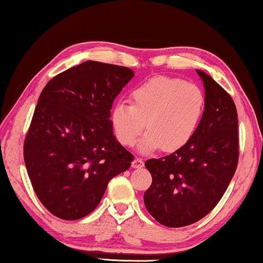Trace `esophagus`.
Instances as JSON below:
<instances>
[{"label": "esophagus", "mask_w": 263, "mask_h": 263, "mask_svg": "<svg viewBox=\"0 0 263 263\" xmlns=\"http://www.w3.org/2000/svg\"><path fill=\"white\" fill-rule=\"evenodd\" d=\"M132 167L133 168H142L144 167V161H142V160L139 158H136L132 162Z\"/></svg>", "instance_id": "obj_1"}]
</instances>
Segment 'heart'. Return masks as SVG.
<instances>
[{
	"label": "heart",
	"mask_w": 263,
	"mask_h": 263,
	"mask_svg": "<svg viewBox=\"0 0 263 263\" xmlns=\"http://www.w3.org/2000/svg\"><path fill=\"white\" fill-rule=\"evenodd\" d=\"M130 99L131 104H115L111 125L124 146L135 145L146 126L148 131L139 142L141 153L183 148L193 139L203 116V91L181 79L152 78L133 88Z\"/></svg>",
	"instance_id": "1"
}]
</instances>
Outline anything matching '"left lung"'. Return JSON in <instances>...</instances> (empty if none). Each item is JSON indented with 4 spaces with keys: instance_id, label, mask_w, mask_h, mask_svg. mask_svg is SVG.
<instances>
[{
    "instance_id": "1",
    "label": "left lung",
    "mask_w": 263,
    "mask_h": 263,
    "mask_svg": "<svg viewBox=\"0 0 263 263\" xmlns=\"http://www.w3.org/2000/svg\"><path fill=\"white\" fill-rule=\"evenodd\" d=\"M196 72L205 97L195 136L183 148L145 162L153 179L144 194L145 206L168 228L205 217L220 201L238 164V114L232 97L210 75Z\"/></svg>"
}]
</instances>
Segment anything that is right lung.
<instances>
[{
    "label": "right lung",
    "instance_id": "obj_1",
    "mask_svg": "<svg viewBox=\"0 0 263 263\" xmlns=\"http://www.w3.org/2000/svg\"><path fill=\"white\" fill-rule=\"evenodd\" d=\"M133 77L127 67L86 61L43 89L24 141V161L35 195L55 217H86L109 181L130 168L133 155L114 136L110 110Z\"/></svg>",
    "mask_w": 263,
    "mask_h": 263
}]
</instances>
